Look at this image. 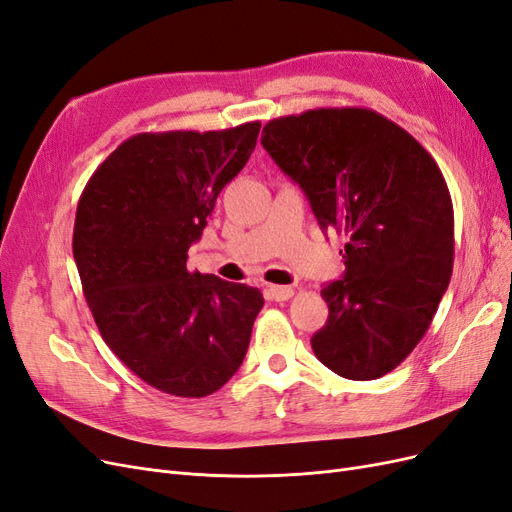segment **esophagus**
Returning a JSON list of instances; mask_svg holds the SVG:
<instances>
[{"instance_id":"obj_1","label":"esophagus","mask_w":512,"mask_h":512,"mask_svg":"<svg viewBox=\"0 0 512 512\" xmlns=\"http://www.w3.org/2000/svg\"><path fill=\"white\" fill-rule=\"evenodd\" d=\"M267 292L273 301H288L294 294V288L292 286H269Z\"/></svg>"}]
</instances>
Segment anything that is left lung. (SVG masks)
Listing matches in <instances>:
<instances>
[{
    "label": "left lung",
    "instance_id": "1",
    "mask_svg": "<svg viewBox=\"0 0 512 512\" xmlns=\"http://www.w3.org/2000/svg\"><path fill=\"white\" fill-rule=\"evenodd\" d=\"M299 183L322 230L346 235L344 280L322 288V365L376 380L421 342L451 282L453 200L412 134L371 108H314L271 119L260 138Z\"/></svg>",
    "mask_w": 512,
    "mask_h": 512
}]
</instances>
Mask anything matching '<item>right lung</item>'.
<instances>
[{
  "mask_svg": "<svg viewBox=\"0 0 512 512\" xmlns=\"http://www.w3.org/2000/svg\"><path fill=\"white\" fill-rule=\"evenodd\" d=\"M258 132L260 121L134 134L79 198L72 252L87 305L106 346L162 393H215L250 346L260 290L192 273L185 262Z\"/></svg>",
  "mask_w": 512,
  "mask_h": 512,
  "instance_id": "right-lung-1",
  "label": "right lung"
}]
</instances>
